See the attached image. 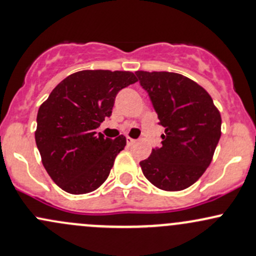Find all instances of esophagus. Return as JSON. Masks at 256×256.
I'll return each instance as SVG.
<instances>
[{"instance_id": "esophagus-1", "label": "esophagus", "mask_w": 256, "mask_h": 256, "mask_svg": "<svg viewBox=\"0 0 256 256\" xmlns=\"http://www.w3.org/2000/svg\"><path fill=\"white\" fill-rule=\"evenodd\" d=\"M134 142H136V140H134V139H132V138H129V136H127V142H128L129 145H132V144H133Z\"/></svg>"}]
</instances>
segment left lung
Wrapping results in <instances>:
<instances>
[{
    "mask_svg": "<svg viewBox=\"0 0 256 256\" xmlns=\"http://www.w3.org/2000/svg\"><path fill=\"white\" fill-rule=\"evenodd\" d=\"M164 128L161 146L140 167L158 189L183 190L206 171L221 136V114L204 88L172 72H136Z\"/></svg>",
    "mask_w": 256,
    "mask_h": 256,
    "instance_id": "left-lung-1",
    "label": "left lung"
}]
</instances>
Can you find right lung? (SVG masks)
<instances>
[{"label":"right lung","instance_id":"right-lung-1","mask_svg":"<svg viewBox=\"0 0 256 256\" xmlns=\"http://www.w3.org/2000/svg\"><path fill=\"white\" fill-rule=\"evenodd\" d=\"M136 82L132 72L80 70L63 79L40 106L35 142L48 176L64 192L86 194L107 180L127 142L95 129L111 116L118 92Z\"/></svg>","mask_w":256,"mask_h":256}]
</instances>
